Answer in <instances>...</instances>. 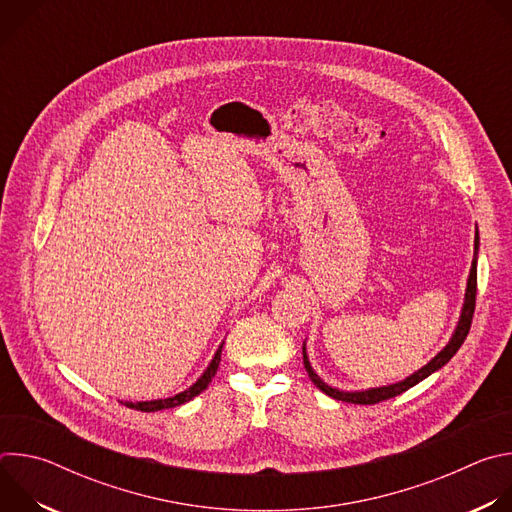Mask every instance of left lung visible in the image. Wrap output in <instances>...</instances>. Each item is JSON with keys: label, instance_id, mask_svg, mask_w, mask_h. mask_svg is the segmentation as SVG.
I'll return each mask as SVG.
<instances>
[{"label": "left lung", "instance_id": "1", "mask_svg": "<svg viewBox=\"0 0 512 512\" xmlns=\"http://www.w3.org/2000/svg\"><path fill=\"white\" fill-rule=\"evenodd\" d=\"M478 245H480V237H478V227H476V237H474V259H472V267H470V275H468V285H466V296H464V306H462V314H460V320H458V326L450 338V342L444 346L442 352H437L423 369H419L417 373H413L411 377H407L405 381H399L395 385H387V387H377V389H367V391H340V389H334L330 387L328 383H324L312 369V364L308 360V354H306V344L302 348L304 352V367L308 371V377L312 379V383L322 391L326 393L328 397L332 399H338V401H346V403H354V405H375L379 401H385V399H391V397H397L401 395L403 391L411 389L413 385L421 383L423 379H427L431 373L440 371L444 364L450 362V358L458 352V348L464 344L468 332H470V324H472V316H474V308H476V283H478V273H476V263H478Z\"/></svg>", "mask_w": 512, "mask_h": 512}]
</instances>
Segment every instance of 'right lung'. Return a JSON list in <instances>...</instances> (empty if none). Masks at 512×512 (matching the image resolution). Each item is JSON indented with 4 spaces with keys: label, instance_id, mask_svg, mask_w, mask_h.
<instances>
[{
    "label": "right lung",
    "instance_id": "add662e5",
    "mask_svg": "<svg viewBox=\"0 0 512 512\" xmlns=\"http://www.w3.org/2000/svg\"><path fill=\"white\" fill-rule=\"evenodd\" d=\"M221 350H223V344L218 346V350L214 352V358L210 360V364L206 367V371L200 375V379L192 385V387H188L186 391H182V393H178V395H174V397H168V399H156V401H139V403H125L127 407H131V409H137V411H145V413H150V411H160V409H172V407H178V405H182V403H188L190 399H194L196 395H200L206 387H208V383L212 381V377L216 375V369H218V362H221Z\"/></svg>",
    "mask_w": 512,
    "mask_h": 512
}]
</instances>
